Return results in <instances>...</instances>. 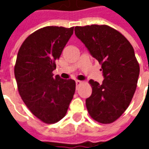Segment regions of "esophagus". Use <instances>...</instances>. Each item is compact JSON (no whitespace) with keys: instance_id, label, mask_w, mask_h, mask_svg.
<instances>
[{"instance_id":"esophagus-1","label":"esophagus","mask_w":149,"mask_h":149,"mask_svg":"<svg viewBox=\"0 0 149 149\" xmlns=\"http://www.w3.org/2000/svg\"><path fill=\"white\" fill-rule=\"evenodd\" d=\"M82 84V81H76V84H77V87L78 88V86H80L81 84Z\"/></svg>"}]
</instances>
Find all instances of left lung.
I'll list each match as a JSON object with an SVG mask.
<instances>
[{"mask_svg":"<svg viewBox=\"0 0 149 149\" xmlns=\"http://www.w3.org/2000/svg\"><path fill=\"white\" fill-rule=\"evenodd\" d=\"M75 34L101 65L104 77L101 84L89 81L88 112L99 123H112L127 109L136 88L140 66L134 49L120 33L104 24L77 26Z\"/></svg>","mask_w":149,"mask_h":149,"instance_id":"obj_1","label":"left lung"}]
</instances>
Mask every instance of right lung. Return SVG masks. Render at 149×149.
<instances>
[{
  "mask_svg": "<svg viewBox=\"0 0 149 149\" xmlns=\"http://www.w3.org/2000/svg\"><path fill=\"white\" fill-rule=\"evenodd\" d=\"M73 29H40L24 40L18 51L14 74L19 93L31 112L46 124L61 120L73 98L75 81L52 74Z\"/></svg>",
  "mask_w": 149,
  "mask_h": 149,
  "instance_id": "1",
  "label": "right lung"
}]
</instances>
